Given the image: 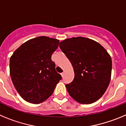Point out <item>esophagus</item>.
Wrapping results in <instances>:
<instances>
[{
	"mask_svg": "<svg viewBox=\"0 0 126 126\" xmlns=\"http://www.w3.org/2000/svg\"><path fill=\"white\" fill-rule=\"evenodd\" d=\"M61 74V76H62V77H64V72H63V73H62Z\"/></svg>",
	"mask_w": 126,
	"mask_h": 126,
	"instance_id": "34e87169",
	"label": "esophagus"
}]
</instances>
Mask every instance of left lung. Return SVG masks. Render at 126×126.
I'll return each mask as SVG.
<instances>
[{"label":"left lung","instance_id":"left-lung-1","mask_svg":"<svg viewBox=\"0 0 126 126\" xmlns=\"http://www.w3.org/2000/svg\"><path fill=\"white\" fill-rule=\"evenodd\" d=\"M59 47L74 69V79L65 85L70 96L82 104L97 101L110 81V55L98 42L81 36L64 40Z\"/></svg>","mask_w":126,"mask_h":126}]
</instances>
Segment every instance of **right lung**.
<instances>
[{
	"mask_svg": "<svg viewBox=\"0 0 126 126\" xmlns=\"http://www.w3.org/2000/svg\"><path fill=\"white\" fill-rule=\"evenodd\" d=\"M59 43L57 39L38 36L23 43L10 58L11 79L16 90L26 102H44L52 95L62 79L51 59Z\"/></svg>",
	"mask_w": 126,
	"mask_h": 126,
	"instance_id": "1",
	"label": "right lung"
}]
</instances>
